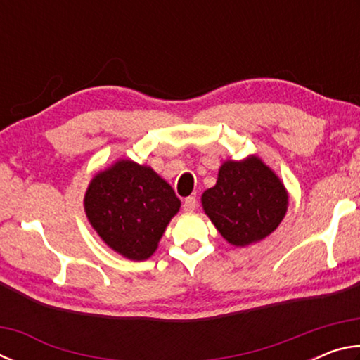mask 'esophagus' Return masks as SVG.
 I'll list each match as a JSON object with an SVG mask.
<instances>
[{"mask_svg": "<svg viewBox=\"0 0 360 360\" xmlns=\"http://www.w3.org/2000/svg\"><path fill=\"white\" fill-rule=\"evenodd\" d=\"M197 205H198L197 198H195V197H187L184 200V205H182V208H184V211L191 212V211H195V208H197Z\"/></svg>", "mask_w": 360, "mask_h": 360, "instance_id": "esophagus-1", "label": "esophagus"}]
</instances>
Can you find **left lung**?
I'll list each match as a JSON object with an SVG mask.
<instances>
[{
  "label": "left lung",
  "mask_w": 360,
  "mask_h": 360,
  "mask_svg": "<svg viewBox=\"0 0 360 360\" xmlns=\"http://www.w3.org/2000/svg\"><path fill=\"white\" fill-rule=\"evenodd\" d=\"M202 205L230 245L245 248L266 238L285 216L289 195L281 179L257 155L227 160L214 187L205 191Z\"/></svg>",
  "instance_id": "obj_1"
}]
</instances>
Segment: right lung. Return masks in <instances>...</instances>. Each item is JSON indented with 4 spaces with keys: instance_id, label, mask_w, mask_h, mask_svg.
<instances>
[{
    "instance_id": "obj_1",
    "label": "right lung",
    "mask_w": 360,
    "mask_h": 360,
    "mask_svg": "<svg viewBox=\"0 0 360 360\" xmlns=\"http://www.w3.org/2000/svg\"><path fill=\"white\" fill-rule=\"evenodd\" d=\"M172 186L154 169L122 158L90 181L84 210L106 245L125 259L146 260L179 211Z\"/></svg>"
}]
</instances>
